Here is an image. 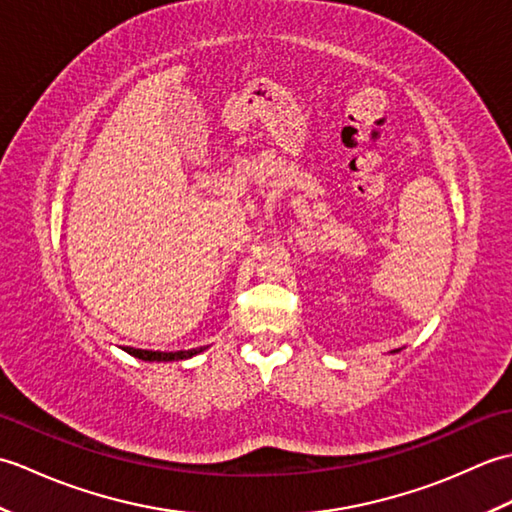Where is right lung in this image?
I'll return each mask as SVG.
<instances>
[{
    "instance_id": "1",
    "label": "right lung",
    "mask_w": 512,
    "mask_h": 512,
    "mask_svg": "<svg viewBox=\"0 0 512 512\" xmlns=\"http://www.w3.org/2000/svg\"><path fill=\"white\" fill-rule=\"evenodd\" d=\"M127 354H132L136 358H143V361H182V358H191L193 354L202 352V347L198 350H180V352H151V350H136V347H125Z\"/></svg>"
}]
</instances>
